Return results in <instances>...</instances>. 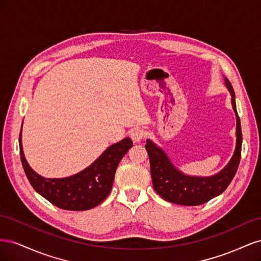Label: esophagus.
<instances>
[{
  "label": "esophagus",
  "mask_w": 261,
  "mask_h": 261,
  "mask_svg": "<svg viewBox=\"0 0 261 261\" xmlns=\"http://www.w3.org/2000/svg\"><path fill=\"white\" fill-rule=\"evenodd\" d=\"M130 137L135 143H139L140 140H143L146 137V130L143 128L133 129L130 133Z\"/></svg>",
  "instance_id": "1"
}]
</instances>
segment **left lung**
<instances>
[{
	"label": "left lung",
	"mask_w": 261,
	"mask_h": 261,
	"mask_svg": "<svg viewBox=\"0 0 261 261\" xmlns=\"http://www.w3.org/2000/svg\"><path fill=\"white\" fill-rule=\"evenodd\" d=\"M225 84L232 94V106L238 122L236 124L238 139L231 161L217 175L210 177L184 175L171 163L167 154L160 148H158L150 140H147L146 150L149 155L152 185L156 194L160 195L164 200L181 206H199L222 194L234 178L241 161L243 136L240 116L236 111L233 87L227 80H225Z\"/></svg>",
	"instance_id": "obj_1"
}]
</instances>
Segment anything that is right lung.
<instances>
[{"label":"right lung","mask_w":261,"mask_h":261,"mask_svg":"<svg viewBox=\"0 0 261 261\" xmlns=\"http://www.w3.org/2000/svg\"><path fill=\"white\" fill-rule=\"evenodd\" d=\"M133 146L130 138L109 147L90 167L65 178H44L28 165L22 152L21 132L19 152L23 171L37 193L54 206L64 210L83 211L97 207L109 196L113 186L117 165Z\"/></svg>","instance_id":"right-lung-1"}]
</instances>
